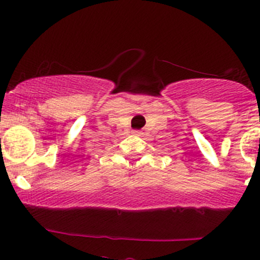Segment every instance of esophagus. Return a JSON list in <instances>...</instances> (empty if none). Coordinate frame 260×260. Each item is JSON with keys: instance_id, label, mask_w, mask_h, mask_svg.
<instances>
[{"instance_id": "esophagus-1", "label": "esophagus", "mask_w": 260, "mask_h": 260, "mask_svg": "<svg viewBox=\"0 0 260 260\" xmlns=\"http://www.w3.org/2000/svg\"><path fill=\"white\" fill-rule=\"evenodd\" d=\"M133 133H135L136 136H141V135H142V132H141V131H135V132H133Z\"/></svg>"}]
</instances>
